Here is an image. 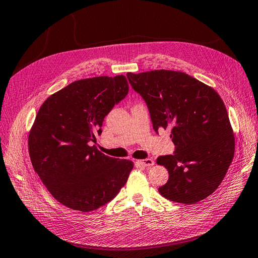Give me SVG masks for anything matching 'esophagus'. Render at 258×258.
<instances>
[{
  "label": "esophagus",
  "instance_id": "34e87169",
  "mask_svg": "<svg viewBox=\"0 0 258 258\" xmlns=\"http://www.w3.org/2000/svg\"><path fill=\"white\" fill-rule=\"evenodd\" d=\"M137 163L141 164L142 166H145V167H151L153 166L155 163L154 160L152 158H146V159H142V160H139Z\"/></svg>",
  "mask_w": 258,
  "mask_h": 258
}]
</instances>
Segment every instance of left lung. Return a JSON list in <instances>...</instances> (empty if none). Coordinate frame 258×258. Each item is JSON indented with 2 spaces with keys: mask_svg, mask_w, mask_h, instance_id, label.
<instances>
[{
  "mask_svg": "<svg viewBox=\"0 0 258 258\" xmlns=\"http://www.w3.org/2000/svg\"><path fill=\"white\" fill-rule=\"evenodd\" d=\"M126 76L145 100L155 132L171 128L175 154L156 160L169 172L159 194L184 205L206 199L222 182L235 152L234 133L219 93L181 71Z\"/></svg>",
  "mask_w": 258,
  "mask_h": 258,
  "instance_id": "left-lung-1",
  "label": "left lung"
}]
</instances>
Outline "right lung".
I'll list each match as a JSON object with an SVG mask.
<instances>
[{
    "label": "right lung",
    "instance_id": "add662e5",
    "mask_svg": "<svg viewBox=\"0 0 258 258\" xmlns=\"http://www.w3.org/2000/svg\"><path fill=\"white\" fill-rule=\"evenodd\" d=\"M127 93L123 75L93 77L74 81L39 107L28 134L29 157L61 205L91 212L126 183L133 161L106 156L90 142H95L104 117Z\"/></svg>",
    "mask_w": 258,
    "mask_h": 258
}]
</instances>
